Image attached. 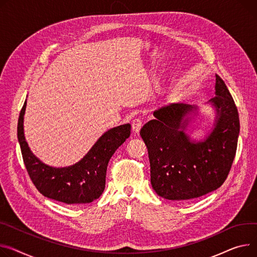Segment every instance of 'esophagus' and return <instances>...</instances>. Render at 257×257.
<instances>
[{
	"label": "esophagus",
	"instance_id": "34e87169",
	"mask_svg": "<svg viewBox=\"0 0 257 257\" xmlns=\"http://www.w3.org/2000/svg\"><path fill=\"white\" fill-rule=\"evenodd\" d=\"M143 126V119L141 117H136L132 121V129L135 133H139Z\"/></svg>",
	"mask_w": 257,
	"mask_h": 257
}]
</instances>
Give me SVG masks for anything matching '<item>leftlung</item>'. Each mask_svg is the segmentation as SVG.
<instances>
[{
    "mask_svg": "<svg viewBox=\"0 0 257 257\" xmlns=\"http://www.w3.org/2000/svg\"><path fill=\"white\" fill-rule=\"evenodd\" d=\"M216 97L209 102L216 109L215 127L201 142L185 133L187 115L196 106L173 103L154 111L141 130L151 166L155 192L169 200H188L206 195L226 180L233 162L240 119L234 101L222 78L216 74Z\"/></svg>",
    "mask_w": 257,
    "mask_h": 257,
    "instance_id": "left-lung-1",
    "label": "left lung"
}]
</instances>
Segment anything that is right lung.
Listing matches in <instances>:
<instances>
[{"mask_svg": "<svg viewBox=\"0 0 257 257\" xmlns=\"http://www.w3.org/2000/svg\"><path fill=\"white\" fill-rule=\"evenodd\" d=\"M27 101L17 124V139L27 172L37 190L50 199L67 204L90 203L103 193L107 164L116 149L130 136L131 125L106 131L80 161L67 167H53L41 162L31 152L24 133Z\"/></svg>", "mask_w": 257, "mask_h": 257, "instance_id": "obj_1", "label": "right lung"}]
</instances>
